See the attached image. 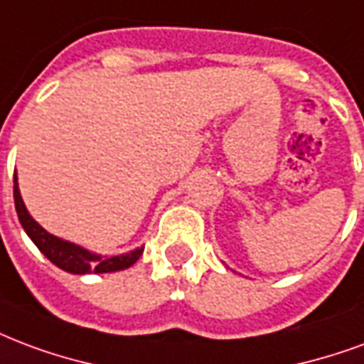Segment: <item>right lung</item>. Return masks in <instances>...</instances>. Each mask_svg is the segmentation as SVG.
<instances>
[{"instance_id":"obj_1","label":"right lung","mask_w":364,"mask_h":364,"mask_svg":"<svg viewBox=\"0 0 364 364\" xmlns=\"http://www.w3.org/2000/svg\"><path fill=\"white\" fill-rule=\"evenodd\" d=\"M13 181H15L13 196H15L18 222L23 225V230L26 231V235L32 239V243L36 245L40 252L58 268L69 272V274H79V276H82V274H107V272L125 270L141 258L144 247H136L134 250H129V252H123L117 257H102V255H96L92 250L80 247V245L52 235L28 214V210L23 203L21 191H18L17 173H15Z\"/></svg>"}]
</instances>
